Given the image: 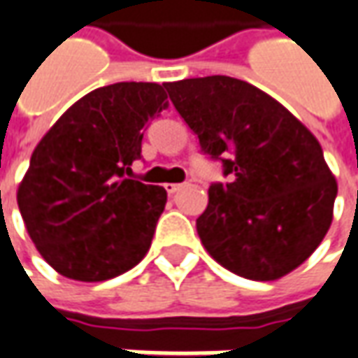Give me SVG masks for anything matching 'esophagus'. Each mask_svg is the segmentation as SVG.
Listing matches in <instances>:
<instances>
[{
	"label": "esophagus",
	"mask_w": 358,
	"mask_h": 358,
	"mask_svg": "<svg viewBox=\"0 0 358 358\" xmlns=\"http://www.w3.org/2000/svg\"><path fill=\"white\" fill-rule=\"evenodd\" d=\"M180 188H182V184H172V182H169V184H164V189L169 192L170 196H172V194H176V192H178Z\"/></svg>",
	"instance_id": "obj_1"
}]
</instances>
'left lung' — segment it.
<instances>
[{"label": "left lung", "mask_w": 358, "mask_h": 358, "mask_svg": "<svg viewBox=\"0 0 358 358\" xmlns=\"http://www.w3.org/2000/svg\"><path fill=\"white\" fill-rule=\"evenodd\" d=\"M201 150L223 160L196 220L201 245L249 280H278L329 231L337 182L310 129L266 92L229 76L164 84Z\"/></svg>", "instance_id": "obj_1"}]
</instances>
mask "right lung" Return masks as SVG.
<instances>
[{
	"instance_id": "1",
	"label": "right lung",
	"mask_w": 358,
	"mask_h": 358,
	"mask_svg": "<svg viewBox=\"0 0 358 358\" xmlns=\"http://www.w3.org/2000/svg\"><path fill=\"white\" fill-rule=\"evenodd\" d=\"M166 99L155 82L97 87L38 141L17 203L36 250L58 274L103 282L145 259L166 189L125 172L141 159L143 131Z\"/></svg>"
}]
</instances>
